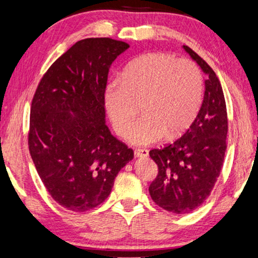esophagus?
<instances>
[{
  "label": "esophagus",
  "instance_id": "obj_1",
  "mask_svg": "<svg viewBox=\"0 0 258 258\" xmlns=\"http://www.w3.org/2000/svg\"><path fill=\"white\" fill-rule=\"evenodd\" d=\"M134 155H136V158H147L148 157V151L137 148V150L134 151Z\"/></svg>",
  "mask_w": 258,
  "mask_h": 258
}]
</instances>
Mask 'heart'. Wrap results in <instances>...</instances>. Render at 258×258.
Returning <instances> with one entry per match:
<instances>
[{
  "instance_id": "obj_1",
  "label": "heart",
  "mask_w": 258,
  "mask_h": 258,
  "mask_svg": "<svg viewBox=\"0 0 258 258\" xmlns=\"http://www.w3.org/2000/svg\"><path fill=\"white\" fill-rule=\"evenodd\" d=\"M203 78L200 69L189 59H177L165 52H150L126 65L121 79L105 85L104 106L115 132L125 137L144 101L147 114L128 131L134 145H150L182 134L201 107Z\"/></svg>"
}]
</instances>
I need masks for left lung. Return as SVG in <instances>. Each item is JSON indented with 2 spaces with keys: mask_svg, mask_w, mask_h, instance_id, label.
<instances>
[{
  "mask_svg": "<svg viewBox=\"0 0 258 258\" xmlns=\"http://www.w3.org/2000/svg\"><path fill=\"white\" fill-rule=\"evenodd\" d=\"M203 74L205 94L200 111L180 139L150 157L158 165V176L151 183V198L173 214H188L200 207L212 193L222 168L227 150L228 119L222 86L213 69L187 45H183Z\"/></svg>",
  "mask_w": 258,
  "mask_h": 258,
  "instance_id": "left-lung-1",
  "label": "left lung"
}]
</instances>
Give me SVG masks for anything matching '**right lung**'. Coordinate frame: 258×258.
Returning <instances> with one entry per match:
<instances>
[{
	"instance_id": "1",
	"label": "right lung",
	"mask_w": 258,
	"mask_h": 258,
	"mask_svg": "<svg viewBox=\"0 0 258 258\" xmlns=\"http://www.w3.org/2000/svg\"><path fill=\"white\" fill-rule=\"evenodd\" d=\"M130 45L86 38L39 82L32 99L29 151L46 190L61 207L88 212L106 200L133 151L111 134L103 92L115 58Z\"/></svg>"
}]
</instances>
